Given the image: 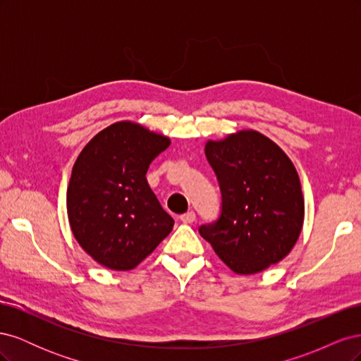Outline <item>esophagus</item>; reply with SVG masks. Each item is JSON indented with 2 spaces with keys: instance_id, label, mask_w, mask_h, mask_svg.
I'll return each instance as SVG.
<instances>
[{
  "instance_id": "34e87169",
  "label": "esophagus",
  "mask_w": 361,
  "mask_h": 361,
  "mask_svg": "<svg viewBox=\"0 0 361 361\" xmlns=\"http://www.w3.org/2000/svg\"><path fill=\"white\" fill-rule=\"evenodd\" d=\"M180 221L185 224H191L195 221V212L194 211H188L180 215Z\"/></svg>"
}]
</instances>
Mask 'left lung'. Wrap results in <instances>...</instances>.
<instances>
[{
	"label": "left lung",
	"instance_id": "1",
	"mask_svg": "<svg viewBox=\"0 0 361 361\" xmlns=\"http://www.w3.org/2000/svg\"><path fill=\"white\" fill-rule=\"evenodd\" d=\"M204 154L221 191V214L199 227L236 274H256L289 255L301 233L304 199L298 173L274 141L239 130L207 141Z\"/></svg>",
	"mask_w": 361,
	"mask_h": 361
}]
</instances>
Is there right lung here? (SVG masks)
<instances>
[{"instance_id":"add662e5","label":"right lung","mask_w":361,"mask_h":361,"mask_svg":"<svg viewBox=\"0 0 361 361\" xmlns=\"http://www.w3.org/2000/svg\"><path fill=\"white\" fill-rule=\"evenodd\" d=\"M170 140L133 122L94 135L76 159L68 187L73 236L97 264L135 268L173 228L146 173Z\"/></svg>"}]
</instances>
